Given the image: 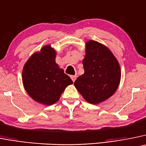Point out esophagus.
I'll return each instance as SVG.
<instances>
[{
    "label": "esophagus",
    "instance_id": "34e87169",
    "mask_svg": "<svg viewBox=\"0 0 146 146\" xmlns=\"http://www.w3.org/2000/svg\"><path fill=\"white\" fill-rule=\"evenodd\" d=\"M70 77H71V79L72 80V81H73V82H74V81H75V80H76V78H77V76H76V75H71Z\"/></svg>",
    "mask_w": 146,
    "mask_h": 146
}]
</instances>
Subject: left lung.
<instances>
[{
  "mask_svg": "<svg viewBox=\"0 0 146 146\" xmlns=\"http://www.w3.org/2000/svg\"><path fill=\"white\" fill-rule=\"evenodd\" d=\"M82 64L85 72L74 82L82 97L93 104L110 98L118 88L121 78L119 64L111 52L100 42L88 41Z\"/></svg>",
  "mask_w": 146,
  "mask_h": 146,
  "instance_id": "1",
  "label": "left lung"
}]
</instances>
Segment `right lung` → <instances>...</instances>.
Here are the masks:
<instances>
[{
	"label": "right lung",
	"instance_id": "1",
	"mask_svg": "<svg viewBox=\"0 0 146 146\" xmlns=\"http://www.w3.org/2000/svg\"><path fill=\"white\" fill-rule=\"evenodd\" d=\"M56 51L45 45L33 54L24 66L23 84L29 96L40 104L52 105L59 100L65 88L73 83L55 61Z\"/></svg>",
	"mask_w": 146,
	"mask_h": 146
}]
</instances>
